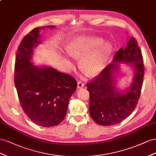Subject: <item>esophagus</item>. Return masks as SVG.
Segmentation results:
<instances>
[{
  "label": "esophagus",
  "instance_id": "obj_1",
  "mask_svg": "<svg viewBox=\"0 0 156 156\" xmlns=\"http://www.w3.org/2000/svg\"><path fill=\"white\" fill-rule=\"evenodd\" d=\"M83 86H84V83L82 82L81 81L78 82V85H77L78 88H81V87H83Z\"/></svg>",
  "mask_w": 156,
  "mask_h": 156
}]
</instances>
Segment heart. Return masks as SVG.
<instances>
[{
	"instance_id": "heart-1",
	"label": "heart",
	"mask_w": 156,
	"mask_h": 156,
	"mask_svg": "<svg viewBox=\"0 0 156 156\" xmlns=\"http://www.w3.org/2000/svg\"><path fill=\"white\" fill-rule=\"evenodd\" d=\"M96 37L76 38L67 48L69 55L80 59V67L88 76H95L101 72L112 51V45Z\"/></svg>"
}]
</instances>
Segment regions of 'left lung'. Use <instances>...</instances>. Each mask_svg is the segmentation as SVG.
<instances>
[{"label": "left lung", "mask_w": 156, "mask_h": 156, "mask_svg": "<svg viewBox=\"0 0 156 156\" xmlns=\"http://www.w3.org/2000/svg\"><path fill=\"white\" fill-rule=\"evenodd\" d=\"M117 62H126L133 66L135 73L133 82L126 91L115 87V74L119 69ZM143 58L136 40L131 37L125 49L120 48L102 72L86 83L90 92L89 110L93 121L101 126L119 123L135 110L139 99L144 78Z\"/></svg>", "instance_id": "8db88e82"}]
</instances>
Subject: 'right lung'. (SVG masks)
Returning a JSON list of instances; mask_svg holds the SVG:
<instances>
[{
  "mask_svg": "<svg viewBox=\"0 0 156 156\" xmlns=\"http://www.w3.org/2000/svg\"><path fill=\"white\" fill-rule=\"evenodd\" d=\"M44 28H35L22 39L16 57L14 83L26 115L37 125L48 127L58 125L65 118L77 82L67 74L50 66H34L30 61L33 49L41 43L40 30Z\"/></svg>",
  "mask_w": 156,
  "mask_h": 156,
  "instance_id": "obj_1",
  "label": "right lung"
}]
</instances>
